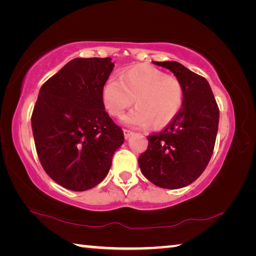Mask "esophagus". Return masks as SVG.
I'll list each match as a JSON object with an SVG mask.
<instances>
[{"mask_svg": "<svg viewBox=\"0 0 256 256\" xmlns=\"http://www.w3.org/2000/svg\"><path fill=\"white\" fill-rule=\"evenodd\" d=\"M123 132H124V138H128L133 134V132L131 131V130H128V128H124Z\"/></svg>", "mask_w": 256, "mask_h": 256, "instance_id": "obj_1", "label": "esophagus"}]
</instances>
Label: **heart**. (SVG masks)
<instances>
[{
  "mask_svg": "<svg viewBox=\"0 0 256 256\" xmlns=\"http://www.w3.org/2000/svg\"><path fill=\"white\" fill-rule=\"evenodd\" d=\"M183 98L182 82L152 66L130 68L120 78L107 79L102 88V105L112 116L118 118L136 102L123 122L138 128L166 126L178 114Z\"/></svg>",
  "mask_w": 256,
  "mask_h": 256,
  "instance_id": "obj_1",
  "label": "heart"
}]
</instances>
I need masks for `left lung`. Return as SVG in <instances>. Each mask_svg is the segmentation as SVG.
Instances as JSON below:
<instances>
[{"mask_svg":"<svg viewBox=\"0 0 256 256\" xmlns=\"http://www.w3.org/2000/svg\"><path fill=\"white\" fill-rule=\"evenodd\" d=\"M174 73L184 88L183 105L162 132L148 136V149L138 157L142 174L164 188L193 183L214 152L219 108L209 82L175 60L154 62Z\"/></svg>","mask_w":256,"mask_h":256,"instance_id":"left-lung-1","label":"left lung"}]
</instances>
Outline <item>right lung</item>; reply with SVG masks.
<instances>
[{
    "mask_svg": "<svg viewBox=\"0 0 256 256\" xmlns=\"http://www.w3.org/2000/svg\"><path fill=\"white\" fill-rule=\"evenodd\" d=\"M112 68L110 58H74L40 90L32 115L36 151L46 174L68 190L100 183L124 142L102 100Z\"/></svg>",
    "mask_w": 256,
    "mask_h": 256,
    "instance_id": "1",
    "label": "right lung"
}]
</instances>
